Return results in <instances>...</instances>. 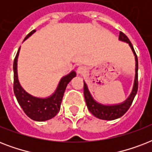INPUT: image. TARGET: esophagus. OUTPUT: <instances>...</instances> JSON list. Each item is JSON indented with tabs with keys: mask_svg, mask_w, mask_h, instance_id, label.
<instances>
[{
	"mask_svg": "<svg viewBox=\"0 0 152 152\" xmlns=\"http://www.w3.org/2000/svg\"><path fill=\"white\" fill-rule=\"evenodd\" d=\"M85 72L86 69L83 66H80L78 69H77V73H78L79 75H83V74L85 73Z\"/></svg>",
	"mask_w": 152,
	"mask_h": 152,
	"instance_id": "esophagus-1",
	"label": "esophagus"
}]
</instances>
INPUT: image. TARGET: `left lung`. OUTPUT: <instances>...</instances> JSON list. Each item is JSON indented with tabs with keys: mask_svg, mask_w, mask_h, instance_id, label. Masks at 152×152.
Returning <instances> with one entry per match:
<instances>
[{
	"mask_svg": "<svg viewBox=\"0 0 152 152\" xmlns=\"http://www.w3.org/2000/svg\"><path fill=\"white\" fill-rule=\"evenodd\" d=\"M119 40L129 43L132 49V52L134 53L135 59H136V76H135L134 85H133L132 91L131 92L129 97L122 103L113 105V106H106V105L98 103L97 102H95L93 99L92 96L91 95L90 92L88 91V86L85 82H83V94H84L86 104L88 106V110L95 117L102 119V120H114V119L121 118V116L124 115L132 105V101L134 99L135 96L137 93V90H138V59H137V56L129 39H128V37L121 31H120V34H119Z\"/></svg>",
	"mask_w": 152,
	"mask_h": 152,
	"instance_id": "obj_1",
	"label": "left lung"
}]
</instances>
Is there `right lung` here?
<instances>
[{"instance_id": "right-lung-1", "label": "right lung", "mask_w": 152, "mask_h": 152, "mask_svg": "<svg viewBox=\"0 0 152 152\" xmlns=\"http://www.w3.org/2000/svg\"><path fill=\"white\" fill-rule=\"evenodd\" d=\"M35 32V30H33L26 38L27 39L33 33ZM20 49L15 55L14 62H13V71H14V82H13V91L15 94L18 102L24 111V113L29 117L31 119L36 121H44L50 120L51 118L57 115L61 108L63 95L64 91L66 89L68 83L72 80V79L76 76V72L74 71L71 72L69 75L64 76L61 80L57 88L50 97L46 99H40L32 96L27 93L22 87L20 86L17 76V58Z\"/></svg>"}]
</instances>
